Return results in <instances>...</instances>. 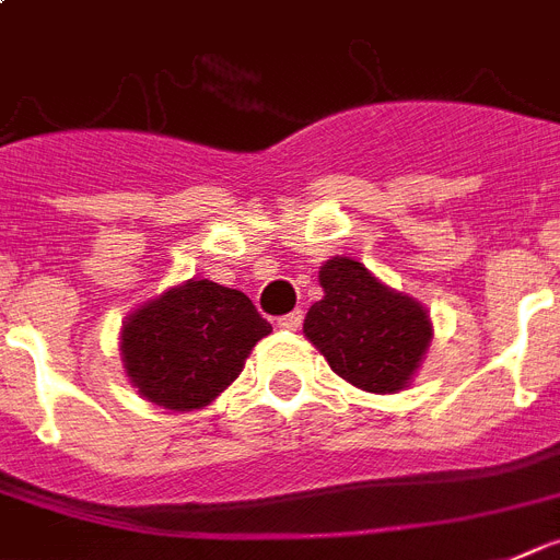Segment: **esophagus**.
<instances>
[{
  "label": "esophagus",
  "instance_id": "obj_1",
  "mask_svg": "<svg viewBox=\"0 0 560 560\" xmlns=\"http://www.w3.org/2000/svg\"><path fill=\"white\" fill-rule=\"evenodd\" d=\"M300 323H303V312H289V314H283V317H277V326H280V329H285V331H294V329H300Z\"/></svg>",
  "mask_w": 560,
  "mask_h": 560
}]
</instances>
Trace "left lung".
<instances>
[{
	"label": "left lung",
	"mask_w": 560,
	"mask_h": 560,
	"mask_svg": "<svg viewBox=\"0 0 560 560\" xmlns=\"http://www.w3.org/2000/svg\"><path fill=\"white\" fill-rule=\"evenodd\" d=\"M320 285L323 300L308 308L303 331L331 372L377 395L404 389L432 340L427 308L349 257L326 262Z\"/></svg>",
	"instance_id": "8db88e82"
}]
</instances>
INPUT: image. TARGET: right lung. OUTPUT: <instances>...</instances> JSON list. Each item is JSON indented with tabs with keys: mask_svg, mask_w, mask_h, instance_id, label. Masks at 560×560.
<instances>
[{
	"mask_svg": "<svg viewBox=\"0 0 560 560\" xmlns=\"http://www.w3.org/2000/svg\"><path fill=\"white\" fill-rule=\"evenodd\" d=\"M271 323L237 289L188 280L128 317L122 363L151 404L191 412L211 404Z\"/></svg>",
	"mask_w": 560,
	"mask_h": 560,
	"instance_id": "obj_1",
	"label": "right lung"
}]
</instances>
